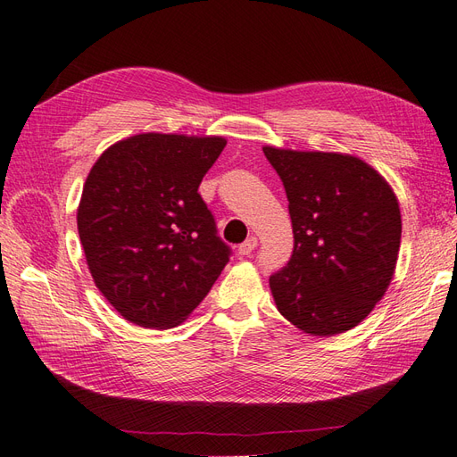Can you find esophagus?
Returning <instances> with one entry per match:
<instances>
[{"label":"esophagus","instance_id":"obj_1","mask_svg":"<svg viewBox=\"0 0 457 457\" xmlns=\"http://www.w3.org/2000/svg\"><path fill=\"white\" fill-rule=\"evenodd\" d=\"M255 248H257V238H255V237H252V238H248V240L242 242V244L238 245L237 253H238L240 257H244V255H250Z\"/></svg>","mask_w":457,"mask_h":457}]
</instances>
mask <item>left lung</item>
Instances as JSON below:
<instances>
[{
    "mask_svg": "<svg viewBox=\"0 0 457 457\" xmlns=\"http://www.w3.org/2000/svg\"><path fill=\"white\" fill-rule=\"evenodd\" d=\"M285 184L294 232L287 267L270 275L277 310L313 337L360 325L396 269L402 215L378 172L348 154L265 145Z\"/></svg>",
    "mask_w": 457,
    "mask_h": 457,
    "instance_id": "obj_1",
    "label": "left lung"
}]
</instances>
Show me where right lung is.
Returning a JSON list of instances; mask_svg holds the SVG:
<instances>
[{
  "label": "right lung",
  "mask_w": 457,
  "mask_h": 457,
  "mask_svg": "<svg viewBox=\"0 0 457 457\" xmlns=\"http://www.w3.org/2000/svg\"><path fill=\"white\" fill-rule=\"evenodd\" d=\"M220 137L137 134L100 155L77 212L86 263L105 300L134 325H180L212 290L230 248L198 194Z\"/></svg>",
  "instance_id": "right-lung-1"
}]
</instances>
